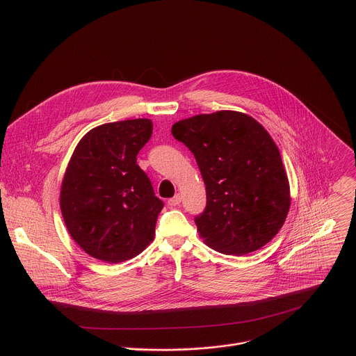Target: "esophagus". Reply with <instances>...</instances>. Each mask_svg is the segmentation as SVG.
Wrapping results in <instances>:
<instances>
[{"label":"esophagus","mask_w":356,"mask_h":356,"mask_svg":"<svg viewBox=\"0 0 356 356\" xmlns=\"http://www.w3.org/2000/svg\"><path fill=\"white\" fill-rule=\"evenodd\" d=\"M180 201H181V195H180V194H176L173 198H170V200L168 201V204H169L170 207H176V206L180 204Z\"/></svg>","instance_id":"obj_1"}]
</instances>
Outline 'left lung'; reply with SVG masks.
Returning <instances> with one entry per match:
<instances>
[{"label": "left lung", "instance_id": "8db88e82", "mask_svg": "<svg viewBox=\"0 0 356 356\" xmlns=\"http://www.w3.org/2000/svg\"><path fill=\"white\" fill-rule=\"evenodd\" d=\"M195 158L207 206L194 218L204 242L227 255L265 246L290 209V186L280 152L268 131L238 111L198 114L172 127Z\"/></svg>", "mask_w": 356, "mask_h": 356}]
</instances>
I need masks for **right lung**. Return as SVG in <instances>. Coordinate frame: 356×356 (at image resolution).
<instances>
[{
	"mask_svg": "<svg viewBox=\"0 0 356 356\" xmlns=\"http://www.w3.org/2000/svg\"><path fill=\"white\" fill-rule=\"evenodd\" d=\"M152 127L147 118L95 127L80 139L67 165L62 216L76 243L98 261H128L154 241L163 202L136 165Z\"/></svg>",
	"mask_w": 356,
	"mask_h": 356,
	"instance_id": "right-lung-1",
	"label": "right lung"
}]
</instances>
